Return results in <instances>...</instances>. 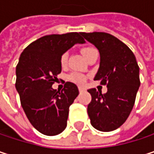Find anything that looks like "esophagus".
<instances>
[{"label":"esophagus","mask_w":154,"mask_h":154,"mask_svg":"<svg viewBox=\"0 0 154 154\" xmlns=\"http://www.w3.org/2000/svg\"><path fill=\"white\" fill-rule=\"evenodd\" d=\"M78 90H79V92H80V93H83V92H85L86 89H85L84 86H78Z\"/></svg>","instance_id":"obj_1"}]
</instances>
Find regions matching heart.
Returning <instances> with one entry per match:
<instances>
[{"label":"heart","mask_w":154,"mask_h":154,"mask_svg":"<svg viewBox=\"0 0 154 154\" xmlns=\"http://www.w3.org/2000/svg\"><path fill=\"white\" fill-rule=\"evenodd\" d=\"M93 50H94V48H93V47H84V48L81 49V53L85 58ZM68 58H69L68 52H64L61 55V57H60V64H61V66H65L67 64ZM69 80L73 82V83H76V84H83L85 81V75H83L81 73L73 72L69 76Z\"/></svg>","instance_id":"obj_1"}]
</instances>
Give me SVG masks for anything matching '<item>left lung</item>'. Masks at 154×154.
I'll use <instances>...</instances> for the list:
<instances>
[{"instance_id": "1", "label": "left lung", "mask_w": 154, "mask_h": 154, "mask_svg": "<svg viewBox=\"0 0 154 154\" xmlns=\"http://www.w3.org/2000/svg\"><path fill=\"white\" fill-rule=\"evenodd\" d=\"M100 53V67L94 80L107 85L106 94L87 90L92 101L87 113L92 126L103 132L119 128L134 107L140 86L139 67L132 51L115 36L103 32L82 33Z\"/></svg>"}]
</instances>
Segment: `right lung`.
Here are the masks:
<instances>
[{
	"instance_id": "obj_1",
	"label": "right lung",
	"mask_w": 154,
	"mask_h": 154,
	"mask_svg": "<svg viewBox=\"0 0 154 154\" xmlns=\"http://www.w3.org/2000/svg\"><path fill=\"white\" fill-rule=\"evenodd\" d=\"M82 33L43 36L26 47L16 68V89L32 126L46 136L60 134L67 127L69 106L77 86L67 82L60 92L51 87L61 72L60 57L77 44H85Z\"/></svg>"
}]
</instances>
